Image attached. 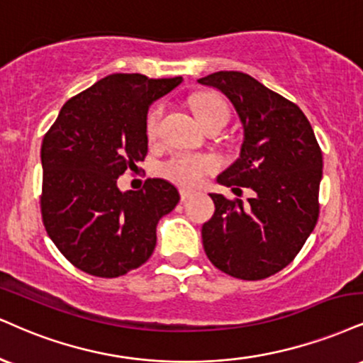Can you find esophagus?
Returning a JSON list of instances; mask_svg holds the SVG:
<instances>
[{
	"instance_id": "34e87169",
	"label": "esophagus",
	"mask_w": 363,
	"mask_h": 363,
	"mask_svg": "<svg viewBox=\"0 0 363 363\" xmlns=\"http://www.w3.org/2000/svg\"><path fill=\"white\" fill-rule=\"evenodd\" d=\"M179 194H181V199H182V201H187V199L191 198V196L194 194V191L184 189V187H181V189H179Z\"/></svg>"
}]
</instances>
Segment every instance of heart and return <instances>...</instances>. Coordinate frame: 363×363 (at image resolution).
<instances>
[{"label": "heart", "mask_w": 363, "mask_h": 363, "mask_svg": "<svg viewBox=\"0 0 363 363\" xmlns=\"http://www.w3.org/2000/svg\"><path fill=\"white\" fill-rule=\"evenodd\" d=\"M191 110L198 118L201 125L213 118H226L228 120V106L220 96L216 94H196L191 98ZM162 106H155L148 111L145 120V132L148 138H155L159 128ZM220 167V160L208 154H174L159 165L157 172L181 186H198L208 174L215 172Z\"/></svg>", "instance_id": "b5f03b06"}]
</instances>
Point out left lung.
Here are the masks:
<instances>
[{
    "mask_svg": "<svg viewBox=\"0 0 363 363\" xmlns=\"http://www.w3.org/2000/svg\"><path fill=\"white\" fill-rule=\"evenodd\" d=\"M198 82L221 91L243 126L240 157L216 181L252 191L247 204L209 194L215 215L201 230L204 252L221 272L260 281L289 265L316 226L321 148L298 104L248 74L220 71Z\"/></svg>",
    "mask_w": 363,
    "mask_h": 363,
    "instance_id": "obj_1",
    "label": "left lung"
}]
</instances>
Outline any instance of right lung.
<instances>
[{
  "instance_id": "1",
  "label": "right lung",
  "mask_w": 363,
  "mask_h": 363,
  "mask_svg": "<svg viewBox=\"0 0 363 363\" xmlns=\"http://www.w3.org/2000/svg\"><path fill=\"white\" fill-rule=\"evenodd\" d=\"M182 77L111 74L69 99L42 142V220L74 267L120 277L150 259L157 223L179 203L164 179L118 189L125 170L145 159L148 106Z\"/></svg>"
}]
</instances>
